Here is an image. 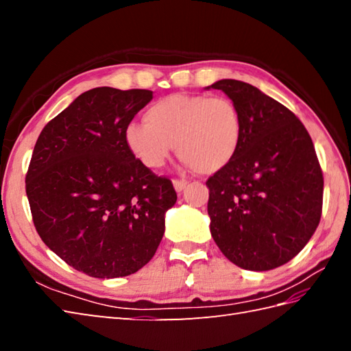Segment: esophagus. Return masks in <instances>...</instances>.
Returning <instances> with one entry per match:
<instances>
[{
  "mask_svg": "<svg viewBox=\"0 0 351 351\" xmlns=\"http://www.w3.org/2000/svg\"><path fill=\"white\" fill-rule=\"evenodd\" d=\"M173 187L176 190V193H182L187 187V181H181V180H175L173 181Z\"/></svg>",
  "mask_w": 351,
  "mask_h": 351,
  "instance_id": "obj_1",
  "label": "esophagus"
}]
</instances>
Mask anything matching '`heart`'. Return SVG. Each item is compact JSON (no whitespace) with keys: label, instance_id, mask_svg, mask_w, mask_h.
I'll list each match as a JSON object with an SVG mask.
<instances>
[{"label":"heart","instance_id":"b5f03b06","mask_svg":"<svg viewBox=\"0 0 351 351\" xmlns=\"http://www.w3.org/2000/svg\"><path fill=\"white\" fill-rule=\"evenodd\" d=\"M145 123H130L125 141L147 169H158L173 145L176 154L200 175H214L235 158L243 137V119L225 96L175 93L154 102Z\"/></svg>","mask_w":351,"mask_h":351}]
</instances>
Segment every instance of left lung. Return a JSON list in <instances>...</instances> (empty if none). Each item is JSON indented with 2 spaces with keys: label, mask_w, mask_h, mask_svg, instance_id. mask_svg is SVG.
<instances>
[{
  "label": "left lung",
  "mask_w": 351,
  "mask_h": 351,
  "mask_svg": "<svg viewBox=\"0 0 351 351\" xmlns=\"http://www.w3.org/2000/svg\"><path fill=\"white\" fill-rule=\"evenodd\" d=\"M235 102L243 137L235 158L206 181L211 235L230 263L267 271L293 259L322 217L323 171L293 111L247 83L220 80Z\"/></svg>",
  "instance_id": "left-lung-1"
}]
</instances>
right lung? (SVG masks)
<instances>
[{"mask_svg":"<svg viewBox=\"0 0 351 351\" xmlns=\"http://www.w3.org/2000/svg\"><path fill=\"white\" fill-rule=\"evenodd\" d=\"M151 90L96 87L42 130L25 178L37 234L66 264L92 278L138 271L155 255L176 202L126 146L125 130Z\"/></svg>","mask_w":351,"mask_h":351,"instance_id":"add662e5","label":"right lung"}]
</instances>
